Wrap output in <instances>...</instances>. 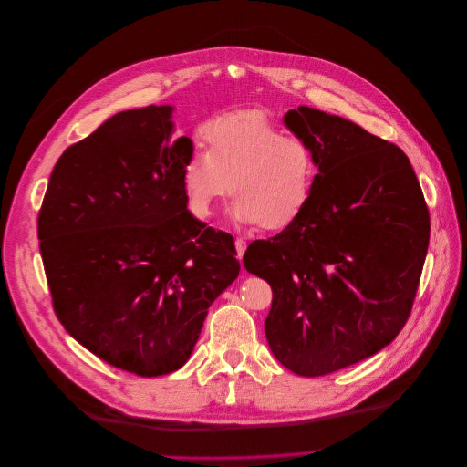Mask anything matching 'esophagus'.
Here are the masks:
<instances>
[{
	"label": "esophagus",
	"mask_w": 467,
	"mask_h": 467,
	"mask_svg": "<svg viewBox=\"0 0 467 467\" xmlns=\"http://www.w3.org/2000/svg\"><path fill=\"white\" fill-rule=\"evenodd\" d=\"M245 249H247V241L237 237V239H235V253H237V258H239V260L243 258V254H245Z\"/></svg>",
	"instance_id": "34e87169"
}]
</instances>
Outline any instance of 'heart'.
I'll use <instances>...</instances> for the list:
<instances>
[{
	"mask_svg": "<svg viewBox=\"0 0 467 467\" xmlns=\"http://www.w3.org/2000/svg\"><path fill=\"white\" fill-rule=\"evenodd\" d=\"M207 146H195L182 167L188 207L209 218L228 193L237 224L283 230L306 209L316 182L312 146L258 109L213 118L202 129Z\"/></svg>",
	"mask_w": 467,
	"mask_h": 467,
	"instance_id": "1",
	"label": "heart"
}]
</instances>
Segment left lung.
<instances>
[{
	"instance_id": "8db88e82",
	"label": "left lung",
	"mask_w": 467,
	"mask_h": 467,
	"mask_svg": "<svg viewBox=\"0 0 467 467\" xmlns=\"http://www.w3.org/2000/svg\"><path fill=\"white\" fill-rule=\"evenodd\" d=\"M285 125L319 172L302 214L254 241L243 264L272 286L265 338L300 376L386 348L405 327L430 243V213L405 151L338 116L298 106Z\"/></svg>"
}]
</instances>
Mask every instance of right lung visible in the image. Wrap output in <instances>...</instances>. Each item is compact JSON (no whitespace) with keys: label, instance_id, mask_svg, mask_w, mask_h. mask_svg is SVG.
<instances>
[{"label":"right lung","instance_id":"right-lung-1","mask_svg":"<svg viewBox=\"0 0 467 467\" xmlns=\"http://www.w3.org/2000/svg\"><path fill=\"white\" fill-rule=\"evenodd\" d=\"M172 106L127 109L66 148L37 216L53 307L70 335L116 368L179 370L209 306L239 275L234 239L193 218L172 140Z\"/></svg>","mask_w":467,"mask_h":467}]
</instances>
